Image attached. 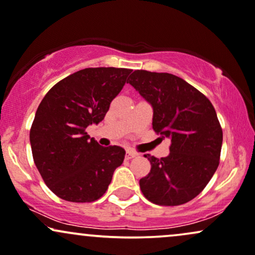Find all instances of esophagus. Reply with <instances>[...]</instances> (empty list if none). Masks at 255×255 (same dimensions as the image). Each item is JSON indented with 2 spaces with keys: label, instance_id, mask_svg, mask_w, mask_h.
I'll use <instances>...</instances> for the list:
<instances>
[{
  "label": "esophagus",
  "instance_id": "esophagus-1",
  "mask_svg": "<svg viewBox=\"0 0 255 255\" xmlns=\"http://www.w3.org/2000/svg\"><path fill=\"white\" fill-rule=\"evenodd\" d=\"M136 155H137V154H136V153H133V151L128 150V151H127V154H125V159H127V160H130V159L135 158Z\"/></svg>",
  "mask_w": 255,
  "mask_h": 255
}]
</instances>
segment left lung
<instances>
[{"label":"left lung","instance_id":"8db88e82","mask_svg":"<svg viewBox=\"0 0 255 255\" xmlns=\"http://www.w3.org/2000/svg\"><path fill=\"white\" fill-rule=\"evenodd\" d=\"M153 107V128L171 139L170 154H145L150 172L139 179L145 199L160 206H178L199 195L219 165L223 143L216 110L210 100L171 73L133 71L128 79Z\"/></svg>","mask_w":255,"mask_h":255}]
</instances>
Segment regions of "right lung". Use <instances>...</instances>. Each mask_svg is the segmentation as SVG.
Instances as JSON below:
<instances>
[{"label":"right lung","instance_id":"1","mask_svg":"<svg viewBox=\"0 0 255 255\" xmlns=\"http://www.w3.org/2000/svg\"><path fill=\"white\" fill-rule=\"evenodd\" d=\"M131 71L84 68L56 83L43 97L30 130L31 149L43 181L60 199H100L124 161L122 147H101L85 128L104 120Z\"/></svg>","mask_w":255,"mask_h":255}]
</instances>
